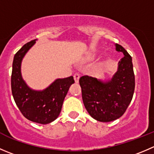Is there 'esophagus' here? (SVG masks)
Segmentation results:
<instances>
[{
	"instance_id": "esophagus-1",
	"label": "esophagus",
	"mask_w": 154,
	"mask_h": 154,
	"mask_svg": "<svg viewBox=\"0 0 154 154\" xmlns=\"http://www.w3.org/2000/svg\"><path fill=\"white\" fill-rule=\"evenodd\" d=\"M80 77V74H78V73H75V74H74V81H75V83H78Z\"/></svg>"
}]
</instances>
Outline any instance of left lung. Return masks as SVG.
I'll list each match as a JSON object with an SVG mask.
<instances>
[{"mask_svg":"<svg viewBox=\"0 0 154 154\" xmlns=\"http://www.w3.org/2000/svg\"><path fill=\"white\" fill-rule=\"evenodd\" d=\"M116 50L124 57L119 62L118 71L109 81L83 76L79 80L82 98L88 113L100 122H110L126 112L135 90V74L132 57L126 50L116 44Z\"/></svg>","mask_w":154,"mask_h":154,"instance_id":"left-lung-1","label":"left lung"}]
</instances>
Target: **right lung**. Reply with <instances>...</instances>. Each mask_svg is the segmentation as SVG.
<instances>
[{
    "label": "right lung",
    "instance_id": "right-lung-1",
    "mask_svg": "<svg viewBox=\"0 0 154 154\" xmlns=\"http://www.w3.org/2000/svg\"><path fill=\"white\" fill-rule=\"evenodd\" d=\"M34 43L35 40L28 42L15 54L11 75L12 94L25 118L34 123L47 124L59 117L64 99L74 80L72 76L58 79L41 92L28 88L21 76V62Z\"/></svg>",
    "mask_w": 154,
    "mask_h": 154
}]
</instances>
